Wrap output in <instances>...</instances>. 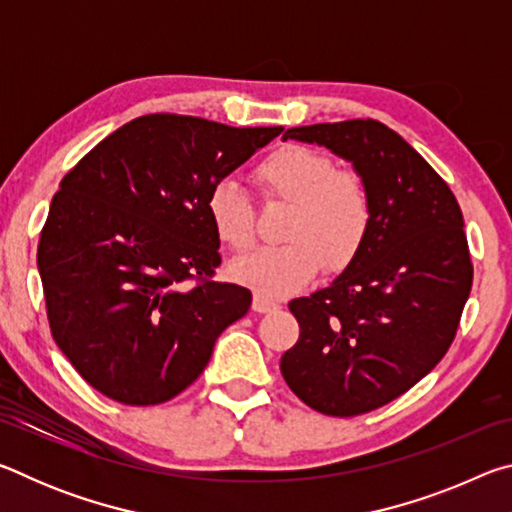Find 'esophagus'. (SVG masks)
I'll return each instance as SVG.
<instances>
[{
    "label": "esophagus",
    "instance_id": "obj_1",
    "mask_svg": "<svg viewBox=\"0 0 512 512\" xmlns=\"http://www.w3.org/2000/svg\"><path fill=\"white\" fill-rule=\"evenodd\" d=\"M277 307V302L275 300H271V298H266V296H259V293H255V298H253V309L255 311H259V314H266V311H275Z\"/></svg>",
    "mask_w": 512,
    "mask_h": 512
}]
</instances>
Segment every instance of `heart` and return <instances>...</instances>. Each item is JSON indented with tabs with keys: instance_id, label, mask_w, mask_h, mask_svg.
<instances>
[{
	"instance_id": "heart-1",
	"label": "heart",
	"mask_w": 512,
	"mask_h": 512,
	"mask_svg": "<svg viewBox=\"0 0 512 512\" xmlns=\"http://www.w3.org/2000/svg\"><path fill=\"white\" fill-rule=\"evenodd\" d=\"M253 178L266 201L291 205L282 232L287 244L241 257L232 266L235 280L259 296H284L314 280L323 259L343 268L359 255L372 225V194L361 173L339 169L320 151L287 144L266 155ZM205 207L225 248H253L255 207L235 180L214 183Z\"/></svg>"
}]
</instances>
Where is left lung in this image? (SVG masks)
I'll list each match as a JSON object with an SVG mask.
<instances>
[{
  "label": "left lung",
  "instance_id": "left-lung-1",
  "mask_svg": "<svg viewBox=\"0 0 512 512\" xmlns=\"http://www.w3.org/2000/svg\"><path fill=\"white\" fill-rule=\"evenodd\" d=\"M289 137L352 160L372 194L359 255L329 287L289 302L300 339L280 363L307 406L352 418L409 391L452 345L474 275L463 212L436 169L377 119Z\"/></svg>",
  "mask_w": 512,
  "mask_h": 512
}]
</instances>
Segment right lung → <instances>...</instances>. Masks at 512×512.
<instances>
[{"instance_id": "right-lung-1", "label": "right lung", "mask_w": 512, "mask_h": 512, "mask_svg": "<svg viewBox=\"0 0 512 512\" xmlns=\"http://www.w3.org/2000/svg\"><path fill=\"white\" fill-rule=\"evenodd\" d=\"M282 126L155 112L128 121L60 180L38 244L51 336L110 400L162 404L194 384L253 296L216 280L207 194Z\"/></svg>"}]
</instances>
